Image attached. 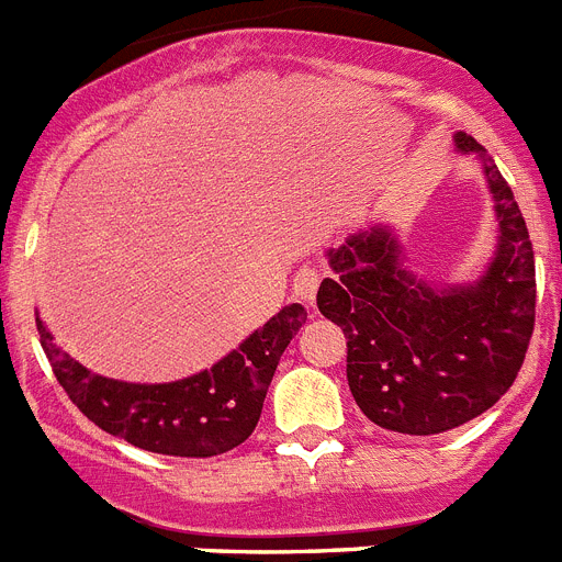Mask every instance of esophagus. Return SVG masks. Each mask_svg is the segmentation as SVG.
Instances as JSON below:
<instances>
[{"mask_svg":"<svg viewBox=\"0 0 562 562\" xmlns=\"http://www.w3.org/2000/svg\"><path fill=\"white\" fill-rule=\"evenodd\" d=\"M317 286H321V272L315 267H301L292 278V292L301 304H315Z\"/></svg>","mask_w":562,"mask_h":562,"instance_id":"obj_1","label":"esophagus"}]
</instances>
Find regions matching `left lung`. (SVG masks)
<instances>
[{"label": "left lung", "instance_id": "left-lung-1", "mask_svg": "<svg viewBox=\"0 0 562 562\" xmlns=\"http://www.w3.org/2000/svg\"><path fill=\"white\" fill-rule=\"evenodd\" d=\"M461 154L481 162L495 211V252L475 281L416 276L391 225L362 227L326 250L335 276L317 310L346 335V376L374 425L434 436L475 419L509 391L535 329V252L498 166L464 132Z\"/></svg>", "mask_w": 562, "mask_h": 562}]
</instances>
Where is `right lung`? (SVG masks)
<instances>
[{
    "instance_id": "1",
    "label": "right lung",
    "mask_w": 562,
    "mask_h": 562,
    "mask_svg": "<svg viewBox=\"0 0 562 562\" xmlns=\"http://www.w3.org/2000/svg\"><path fill=\"white\" fill-rule=\"evenodd\" d=\"M304 321V306H284L211 369L173 382L101 376L58 349L42 317L36 329L56 380L89 422L148 453L207 459L256 430L278 360Z\"/></svg>"
}]
</instances>
